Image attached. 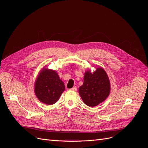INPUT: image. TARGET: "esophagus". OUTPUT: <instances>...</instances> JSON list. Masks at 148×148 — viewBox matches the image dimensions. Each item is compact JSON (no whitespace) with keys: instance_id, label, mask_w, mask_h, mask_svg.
Returning a JSON list of instances; mask_svg holds the SVG:
<instances>
[{"instance_id":"obj_1","label":"esophagus","mask_w":148,"mask_h":148,"mask_svg":"<svg viewBox=\"0 0 148 148\" xmlns=\"http://www.w3.org/2000/svg\"><path fill=\"white\" fill-rule=\"evenodd\" d=\"M70 90H73V91H76V90H77V87H76V86H74V87H73V88H71V89H70Z\"/></svg>"}]
</instances>
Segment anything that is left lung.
Segmentation results:
<instances>
[{
	"mask_svg": "<svg viewBox=\"0 0 148 148\" xmlns=\"http://www.w3.org/2000/svg\"><path fill=\"white\" fill-rule=\"evenodd\" d=\"M110 84L107 74L102 68H97L91 73L86 71L84 76V83L79 92L85 104L95 107L103 102L110 94Z\"/></svg>",
	"mask_w": 148,
	"mask_h": 148,
	"instance_id": "1",
	"label": "left lung"
}]
</instances>
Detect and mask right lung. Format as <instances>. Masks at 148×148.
<instances>
[{
	"label": "right lung",
	"mask_w": 148,
	"mask_h": 148,
	"mask_svg": "<svg viewBox=\"0 0 148 148\" xmlns=\"http://www.w3.org/2000/svg\"><path fill=\"white\" fill-rule=\"evenodd\" d=\"M64 90V83L53 70L44 69L36 80L35 94L44 104L51 105L56 103Z\"/></svg>",
	"instance_id": "1"
}]
</instances>
